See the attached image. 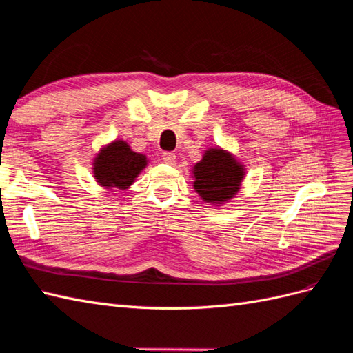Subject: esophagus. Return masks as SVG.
Listing matches in <instances>:
<instances>
[{
	"label": "esophagus",
	"mask_w": 353,
	"mask_h": 353,
	"mask_svg": "<svg viewBox=\"0 0 353 353\" xmlns=\"http://www.w3.org/2000/svg\"><path fill=\"white\" fill-rule=\"evenodd\" d=\"M162 161H164L165 164H173V162L176 161V155L173 152H164L162 153Z\"/></svg>",
	"instance_id": "1"
}]
</instances>
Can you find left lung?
<instances>
[{"instance_id": "left-lung-1", "label": "left lung", "mask_w": 353, "mask_h": 353, "mask_svg": "<svg viewBox=\"0 0 353 353\" xmlns=\"http://www.w3.org/2000/svg\"><path fill=\"white\" fill-rule=\"evenodd\" d=\"M194 189L201 200L221 205L239 192L245 167L230 152L221 148L207 149L192 170Z\"/></svg>"}]
</instances>
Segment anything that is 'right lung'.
<instances>
[{"instance_id": "add662e5", "label": "right lung", "mask_w": 353, "mask_h": 353, "mask_svg": "<svg viewBox=\"0 0 353 353\" xmlns=\"http://www.w3.org/2000/svg\"><path fill=\"white\" fill-rule=\"evenodd\" d=\"M148 165L143 153L134 152L123 140H114L99 150L94 159V177L104 188L128 189Z\"/></svg>"}]
</instances>
